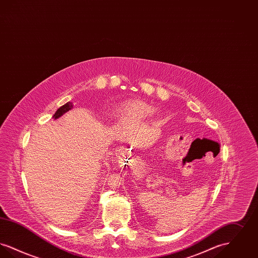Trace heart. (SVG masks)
<instances>
[{
	"instance_id": "b5f03b06",
	"label": "heart",
	"mask_w": 258,
	"mask_h": 258,
	"mask_svg": "<svg viewBox=\"0 0 258 258\" xmlns=\"http://www.w3.org/2000/svg\"><path fill=\"white\" fill-rule=\"evenodd\" d=\"M154 113V107L142 100H132L124 103L117 111V116L121 119H144Z\"/></svg>"
}]
</instances>
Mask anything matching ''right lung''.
<instances>
[{"label": "right lung", "mask_w": 258, "mask_h": 258, "mask_svg": "<svg viewBox=\"0 0 258 258\" xmlns=\"http://www.w3.org/2000/svg\"><path fill=\"white\" fill-rule=\"evenodd\" d=\"M73 107H74V104L72 103V102H67L66 104H63L62 106H61L60 108H58L57 111L55 112V114L53 115V119L54 120H56V119H58V118H60L61 117L64 113H67L68 111L71 110V109H73Z\"/></svg>", "instance_id": "1"}]
</instances>
